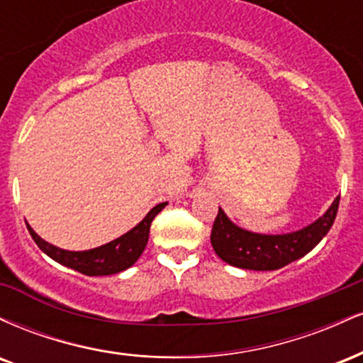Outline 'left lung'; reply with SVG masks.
<instances>
[{"mask_svg":"<svg viewBox=\"0 0 363 363\" xmlns=\"http://www.w3.org/2000/svg\"><path fill=\"white\" fill-rule=\"evenodd\" d=\"M338 205L340 196L328 208L326 213L319 216L315 222L301 230L278 235L256 234L240 228L225 215L222 208H218V215L211 228V245L220 259L235 268L254 269V272L280 269L290 262L301 259L323 240V237L335 223Z\"/></svg>","mask_w":363,"mask_h":363,"instance_id":"obj_1","label":"left lung"}]
</instances>
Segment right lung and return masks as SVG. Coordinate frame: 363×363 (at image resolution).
Listing matches in <instances>:
<instances>
[{
  "instance_id": "right-lung-1",
  "label": "right lung",
  "mask_w": 363,
  "mask_h": 363,
  "mask_svg": "<svg viewBox=\"0 0 363 363\" xmlns=\"http://www.w3.org/2000/svg\"><path fill=\"white\" fill-rule=\"evenodd\" d=\"M167 206V201L158 203L148 211L141 222L133 227L131 230L123 234L118 239L101 245V247L89 249V251H66L56 245L45 242L43 237L34 232V228L27 223L28 232H30L34 242L39 245L43 252L48 254L51 259L60 262L62 266L80 272L86 277H107V274H116L128 269L129 266L135 264L145 251L150 235V225L153 218Z\"/></svg>"
}]
</instances>
